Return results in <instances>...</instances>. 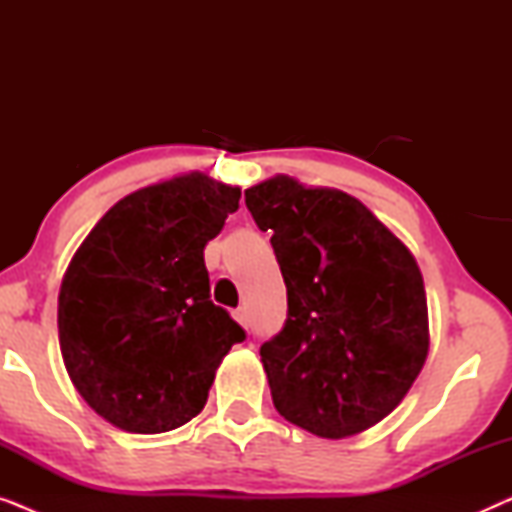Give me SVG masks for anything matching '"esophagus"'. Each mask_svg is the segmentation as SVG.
<instances>
[{"label":"esophagus","mask_w":512,"mask_h":512,"mask_svg":"<svg viewBox=\"0 0 512 512\" xmlns=\"http://www.w3.org/2000/svg\"><path fill=\"white\" fill-rule=\"evenodd\" d=\"M233 317H235V321L240 326H244L247 328L249 326V314H247V307H237V310L233 312Z\"/></svg>","instance_id":"obj_1"}]
</instances>
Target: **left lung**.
<instances>
[{"mask_svg":"<svg viewBox=\"0 0 512 512\" xmlns=\"http://www.w3.org/2000/svg\"><path fill=\"white\" fill-rule=\"evenodd\" d=\"M272 235L286 324L263 342L272 403L319 438L356 436L408 394L429 354V310L412 251L354 195L289 174L244 191Z\"/></svg>","mask_w":512,"mask_h":512,"instance_id":"left-lung-1","label":"left lung"}]
</instances>
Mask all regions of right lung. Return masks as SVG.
Returning a JSON list of instances; mask_svg holds the SVG:
<instances>
[{"mask_svg":"<svg viewBox=\"0 0 512 512\" xmlns=\"http://www.w3.org/2000/svg\"><path fill=\"white\" fill-rule=\"evenodd\" d=\"M240 186L188 172L125 195L76 249L58 296L60 352L90 408L128 433H165L205 408L244 331L209 300L205 247Z\"/></svg>","mask_w":512,"mask_h":512,"instance_id":"right-lung-1","label":"right lung"}]
</instances>
